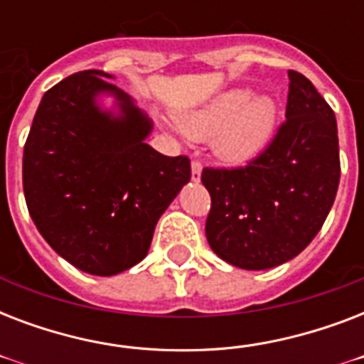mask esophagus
Segmentation results:
<instances>
[{"label":"esophagus","mask_w":364,"mask_h":364,"mask_svg":"<svg viewBox=\"0 0 364 364\" xmlns=\"http://www.w3.org/2000/svg\"><path fill=\"white\" fill-rule=\"evenodd\" d=\"M191 177H193L194 183L200 181V177H202V162L200 160H193V164H191Z\"/></svg>","instance_id":"obj_1"}]
</instances>
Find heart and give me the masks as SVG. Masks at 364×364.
<instances>
[{
  "label": "heart",
  "instance_id": "obj_1",
  "mask_svg": "<svg viewBox=\"0 0 364 364\" xmlns=\"http://www.w3.org/2000/svg\"><path fill=\"white\" fill-rule=\"evenodd\" d=\"M277 105L270 96H257L251 88H230L198 109L177 115L179 130L196 141L215 139L217 156L228 164H242L266 147L276 130Z\"/></svg>",
  "mask_w": 364,
  "mask_h": 364
}]
</instances>
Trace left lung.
Listing matches in <instances>:
<instances>
[{"label": "left lung", "instance_id": "obj_1", "mask_svg": "<svg viewBox=\"0 0 364 364\" xmlns=\"http://www.w3.org/2000/svg\"><path fill=\"white\" fill-rule=\"evenodd\" d=\"M285 122L245 168H204L211 196L205 238L243 270H268L306 249L333 208L340 183L338 128L331 105L289 71Z\"/></svg>", "mask_w": 364, "mask_h": 364}]
</instances>
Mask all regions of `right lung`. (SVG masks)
<instances>
[{
	"instance_id": "obj_1",
	"label": "right lung",
	"mask_w": 364,
	"mask_h": 364,
	"mask_svg": "<svg viewBox=\"0 0 364 364\" xmlns=\"http://www.w3.org/2000/svg\"><path fill=\"white\" fill-rule=\"evenodd\" d=\"M100 70L45 92L22 159L37 230L70 264L115 276L145 259L156 223L191 179L187 156L145 143L153 121ZM114 98L105 110L101 98Z\"/></svg>"
}]
</instances>
